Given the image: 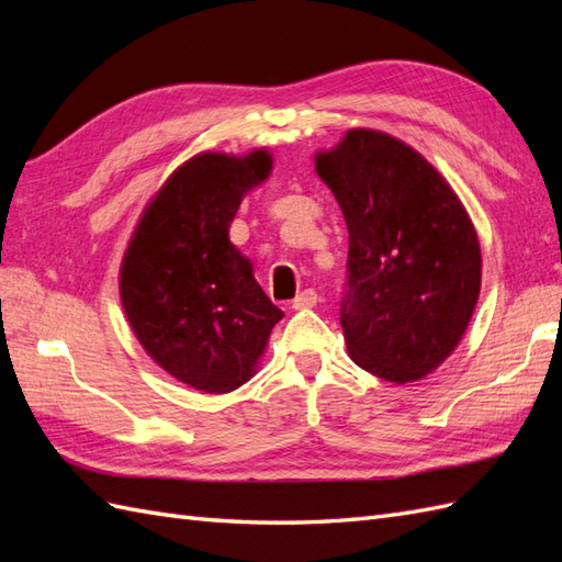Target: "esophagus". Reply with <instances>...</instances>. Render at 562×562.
<instances>
[{
    "label": "esophagus",
    "instance_id": "34e87169",
    "mask_svg": "<svg viewBox=\"0 0 562 562\" xmlns=\"http://www.w3.org/2000/svg\"><path fill=\"white\" fill-rule=\"evenodd\" d=\"M316 302H318L316 291H314V288H307V291H302L293 300V310H312V307H316Z\"/></svg>",
    "mask_w": 562,
    "mask_h": 562
}]
</instances>
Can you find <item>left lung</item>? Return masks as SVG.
<instances>
[{
	"instance_id": "obj_1",
	"label": "left lung",
	"mask_w": 562,
	"mask_h": 562,
	"mask_svg": "<svg viewBox=\"0 0 562 562\" xmlns=\"http://www.w3.org/2000/svg\"><path fill=\"white\" fill-rule=\"evenodd\" d=\"M349 229L339 310L356 366L386 382L429 375L481 295V244L448 180L394 135L351 128L314 157Z\"/></svg>"
}]
</instances>
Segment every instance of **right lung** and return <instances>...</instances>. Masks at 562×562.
I'll list each match as a JSON object with an SVG mask.
<instances>
[{"instance_id": "1", "label": "right lung", "mask_w": 562, "mask_h": 562, "mask_svg": "<svg viewBox=\"0 0 562 562\" xmlns=\"http://www.w3.org/2000/svg\"><path fill=\"white\" fill-rule=\"evenodd\" d=\"M265 147L201 151L149 199L119 269V295L143 349L203 394L246 384L283 312L229 241L244 196L271 173Z\"/></svg>"}]
</instances>
